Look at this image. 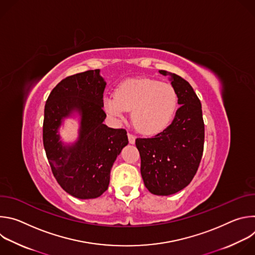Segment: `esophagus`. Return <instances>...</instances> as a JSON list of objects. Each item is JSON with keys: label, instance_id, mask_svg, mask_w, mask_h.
Masks as SVG:
<instances>
[{"label": "esophagus", "instance_id": "1", "mask_svg": "<svg viewBox=\"0 0 255 255\" xmlns=\"http://www.w3.org/2000/svg\"><path fill=\"white\" fill-rule=\"evenodd\" d=\"M135 139H136V137L133 134L128 133V140H129L130 144H134L135 143Z\"/></svg>", "mask_w": 255, "mask_h": 255}]
</instances>
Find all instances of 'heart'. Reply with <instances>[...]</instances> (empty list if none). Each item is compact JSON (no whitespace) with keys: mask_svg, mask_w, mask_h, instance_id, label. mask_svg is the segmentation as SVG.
I'll return each mask as SVG.
<instances>
[{"mask_svg":"<svg viewBox=\"0 0 255 255\" xmlns=\"http://www.w3.org/2000/svg\"><path fill=\"white\" fill-rule=\"evenodd\" d=\"M177 105L173 88L152 79H133L121 83L114 96L106 95L103 107L109 116L122 121L131 111L135 128L146 135L163 131L171 122Z\"/></svg>","mask_w":255,"mask_h":255,"instance_id":"1","label":"heart"}]
</instances>
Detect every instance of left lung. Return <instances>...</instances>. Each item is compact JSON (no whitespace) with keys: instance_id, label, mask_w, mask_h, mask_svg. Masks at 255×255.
<instances>
[{"instance_id":"left-lung-1","label":"left lung","mask_w":255,"mask_h":255,"mask_svg":"<svg viewBox=\"0 0 255 255\" xmlns=\"http://www.w3.org/2000/svg\"><path fill=\"white\" fill-rule=\"evenodd\" d=\"M180 105L174 119L152 138H137L141 175L145 187L157 196H169L185 189L200 165L205 140L201 102L192 86L166 70Z\"/></svg>"}]
</instances>
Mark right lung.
Instances as JSON below:
<instances>
[{
  "label": "right lung",
  "instance_id": "add662e5",
  "mask_svg": "<svg viewBox=\"0 0 255 255\" xmlns=\"http://www.w3.org/2000/svg\"><path fill=\"white\" fill-rule=\"evenodd\" d=\"M105 88L100 69L87 70L58 83L44 108L43 145L52 173L66 193L82 200L98 198L108 190L113 163L128 144L125 129L103 123ZM74 112L81 116L79 138L63 144L58 129Z\"/></svg>",
  "mask_w": 255,
  "mask_h": 255
}]
</instances>
